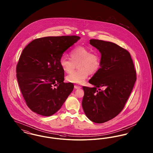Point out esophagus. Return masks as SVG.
Returning <instances> with one entry per match:
<instances>
[{
	"label": "esophagus",
	"mask_w": 153,
	"mask_h": 153,
	"mask_svg": "<svg viewBox=\"0 0 153 153\" xmlns=\"http://www.w3.org/2000/svg\"><path fill=\"white\" fill-rule=\"evenodd\" d=\"M74 87L75 89H80V88H81L80 86H78V85H74Z\"/></svg>",
	"instance_id": "esophagus-1"
}]
</instances>
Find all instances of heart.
<instances>
[{
    "instance_id": "1",
    "label": "heart",
    "mask_w": 153,
    "mask_h": 153,
    "mask_svg": "<svg viewBox=\"0 0 153 153\" xmlns=\"http://www.w3.org/2000/svg\"><path fill=\"white\" fill-rule=\"evenodd\" d=\"M70 58L62 56L59 59V65L66 73H71L78 64V71L66 77L70 82L81 84L87 79L88 74L97 72L101 65V58L98 53L91 52L89 49L84 46H77L69 53Z\"/></svg>"
}]
</instances>
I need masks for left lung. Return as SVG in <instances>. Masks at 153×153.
Segmentation results:
<instances>
[{
	"instance_id": "left-lung-1",
	"label": "left lung",
	"mask_w": 153,
	"mask_h": 153,
	"mask_svg": "<svg viewBox=\"0 0 153 153\" xmlns=\"http://www.w3.org/2000/svg\"><path fill=\"white\" fill-rule=\"evenodd\" d=\"M89 41L101 53V65L89 80L94 87H82V106L89 120L102 123L123 110L137 80V74L127 50L111 42L94 39ZM101 87L104 89L102 90Z\"/></svg>"
}]
</instances>
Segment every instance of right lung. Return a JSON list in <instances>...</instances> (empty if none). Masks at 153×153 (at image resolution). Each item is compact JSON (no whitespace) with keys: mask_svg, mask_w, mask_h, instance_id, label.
<instances>
[{"mask_svg":"<svg viewBox=\"0 0 153 153\" xmlns=\"http://www.w3.org/2000/svg\"><path fill=\"white\" fill-rule=\"evenodd\" d=\"M80 36H47L37 38L23 50L16 65V77L30 109L49 117L61 108L74 85L65 83L59 59Z\"/></svg>","mask_w":153,"mask_h":153,"instance_id":"add662e5","label":"right lung"}]
</instances>
